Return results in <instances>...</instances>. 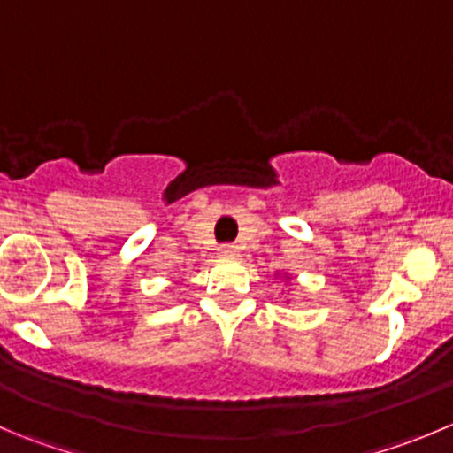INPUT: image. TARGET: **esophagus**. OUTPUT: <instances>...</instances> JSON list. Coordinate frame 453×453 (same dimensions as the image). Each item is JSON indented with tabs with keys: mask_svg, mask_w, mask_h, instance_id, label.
I'll return each mask as SVG.
<instances>
[{
	"mask_svg": "<svg viewBox=\"0 0 453 453\" xmlns=\"http://www.w3.org/2000/svg\"><path fill=\"white\" fill-rule=\"evenodd\" d=\"M236 254H239V250H236V245H232V243H226L219 248V257H223V258H232V257H236Z\"/></svg>",
	"mask_w": 453,
	"mask_h": 453,
	"instance_id": "34e87169",
	"label": "esophagus"
}]
</instances>
